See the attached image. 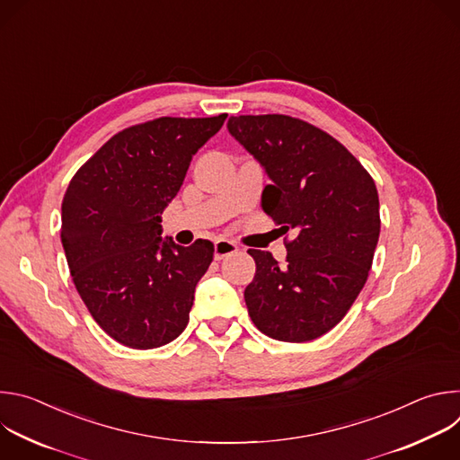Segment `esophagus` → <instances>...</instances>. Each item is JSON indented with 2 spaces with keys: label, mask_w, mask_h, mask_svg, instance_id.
I'll return each mask as SVG.
<instances>
[{
  "label": "esophagus",
  "mask_w": 460,
  "mask_h": 460,
  "mask_svg": "<svg viewBox=\"0 0 460 460\" xmlns=\"http://www.w3.org/2000/svg\"><path fill=\"white\" fill-rule=\"evenodd\" d=\"M238 251V245L231 240H217L215 242V260H224Z\"/></svg>",
  "instance_id": "obj_1"
}]
</instances>
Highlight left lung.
<instances>
[{
    "mask_svg": "<svg viewBox=\"0 0 460 460\" xmlns=\"http://www.w3.org/2000/svg\"><path fill=\"white\" fill-rule=\"evenodd\" d=\"M229 135L271 183L261 208L286 233L288 264L249 249L256 261L243 298L258 330L282 342L322 337L362 291L380 234L378 192L369 172L333 137L284 114L231 116Z\"/></svg>",
    "mask_w": 460,
    "mask_h": 460,
    "instance_id": "left-lung-1",
    "label": "left lung"
}]
</instances>
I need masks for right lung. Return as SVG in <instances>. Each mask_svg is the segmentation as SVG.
Masks as SVG:
<instances>
[{"mask_svg": "<svg viewBox=\"0 0 460 460\" xmlns=\"http://www.w3.org/2000/svg\"><path fill=\"white\" fill-rule=\"evenodd\" d=\"M226 118L165 116L123 128L63 196L61 243L75 286L102 330L127 348L165 346L189 322L215 245L162 238V213Z\"/></svg>", "mask_w": 460, "mask_h": 460, "instance_id": "right-lung-1", "label": "right lung"}]
</instances>
